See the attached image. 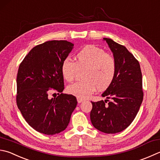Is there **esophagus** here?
<instances>
[{"mask_svg": "<svg viewBox=\"0 0 160 160\" xmlns=\"http://www.w3.org/2000/svg\"><path fill=\"white\" fill-rule=\"evenodd\" d=\"M83 100H84V99H82V98H77V102H78V103H81V102H82Z\"/></svg>", "mask_w": 160, "mask_h": 160, "instance_id": "esophagus-1", "label": "esophagus"}]
</instances>
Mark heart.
<instances>
[{
	"instance_id": "1",
	"label": "heart",
	"mask_w": 160,
	"mask_h": 160,
	"mask_svg": "<svg viewBox=\"0 0 160 160\" xmlns=\"http://www.w3.org/2000/svg\"><path fill=\"white\" fill-rule=\"evenodd\" d=\"M83 71V81L67 88L69 94L80 98L89 97L97 88L104 90L110 86L116 77V61L102 48L88 45L78 52L75 62L67 58L61 66L62 76L68 82L74 81Z\"/></svg>"
}]
</instances>
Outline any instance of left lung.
I'll return each instance as SVG.
<instances>
[{
  "mask_svg": "<svg viewBox=\"0 0 160 160\" xmlns=\"http://www.w3.org/2000/svg\"><path fill=\"white\" fill-rule=\"evenodd\" d=\"M103 40L113 52L116 63V77L102 95L107 99L91 102L90 117L98 130L115 134L127 128L139 110L143 98L142 74L139 62L127 48L111 39Z\"/></svg>",
  "mask_w": 160,
  "mask_h": 160,
  "instance_id": "obj_1",
  "label": "left lung"
}]
</instances>
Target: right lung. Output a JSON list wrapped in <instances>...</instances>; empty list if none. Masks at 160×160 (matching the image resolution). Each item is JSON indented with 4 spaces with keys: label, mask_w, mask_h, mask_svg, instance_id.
Masks as SVG:
<instances>
[{
    "label": "right lung",
    "mask_w": 160,
    "mask_h": 160,
    "mask_svg": "<svg viewBox=\"0 0 160 160\" xmlns=\"http://www.w3.org/2000/svg\"><path fill=\"white\" fill-rule=\"evenodd\" d=\"M66 40L48 41L33 47L21 62L17 77V104L28 124L40 133L58 134L70 122L77 104L72 95L63 94L62 62L73 49ZM51 90L58 96L50 99Z\"/></svg>",
    "instance_id": "1"
}]
</instances>
